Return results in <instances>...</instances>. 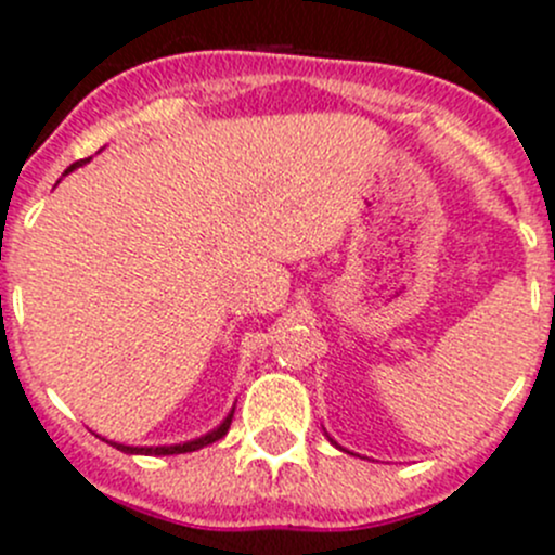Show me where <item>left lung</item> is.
<instances>
[{
    "label": "left lung",
    "mask_w": 555,
    "mask_h": 555,
    "mask_svg": "<svg viewBox=\"0 0 555 555\" xmlns=\"http://www.w3.org/2000/svg\"><path fill=\"white\" fill-rule=\"evenodd\" d=\"M331 442H333V439H331ZM333 444H336V442H333Z\"/></svg>",
    "instance_id": "obj_1"
}]
</instances>
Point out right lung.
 I'll return each instance as SVG.
<instances>
[{
	"label": "right lung",
	"mask_w": 555,
	"mask_h": 555,
	"mask_svg": "<svg viewBox=\"0 0 555 555\" xmlns=\"http://www.w3.org/2000/svg\"><path fill=\"white\" fill-rule=\"evenodd\" d=\"M86 163H89V159H80V163L69 165V170L80 168V165H86ZM69 170H67V173H69ZM233 412H235V409H233ZM233 412H230L228 417H224V421L219 423L217 428H214V431H208L206 437H197V439H192V442H184V444H163V448H129V444H118V442H111V444L116 450H121V453H129V455H179V453H195V450L206 448V444H214V442H217V439H222L224 434H228L230 423H233Z\"/></svg>",
	"instance_id": "add662e5"
}]
</instances>
